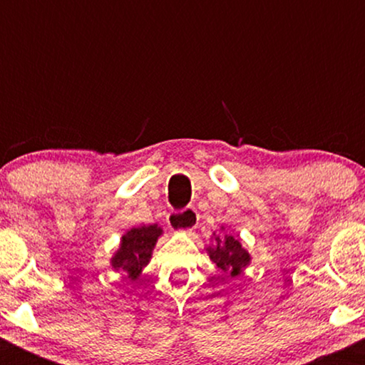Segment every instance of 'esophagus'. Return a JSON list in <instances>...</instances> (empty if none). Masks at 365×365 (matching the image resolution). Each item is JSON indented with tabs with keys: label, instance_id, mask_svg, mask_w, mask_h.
Wrapping results in <instances>:
<instances>
[{
	"label": "esophagus",
	"instance_id": "34e87169",
	"mask_svg": "<svg viewBox=\"0 0 365 365\" xmlns=\"http://www.w3.org/2000/svg\"><path fill=\"white\" fill-rule=\"evenodd\" d=\"M197 211L194 207H187L182 212H171L168 216V225L177 232H192L197 225Z\"/></svg>",
	"mask_w": 365,
	"mask_h": 365
}]
</instances>
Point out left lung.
<instances>
[{"label":"left lung","instance_id":"obj_1","mask_svg":"<svg viewBox=\"0 0 365 365\" xmlns=\"http://www.w3.org/2000/svg\"><path fill=\"white\" fill-rule=\"evenodd\" d=\"M212 238H215V244L207 247L209 259L216 264L217 269H221V273L235 278L250 264V254L242 247L238 235L228 233V235L220 237L215 233Z\"/></svg>","mask_w":365,"mask_h":365}]
</instances>
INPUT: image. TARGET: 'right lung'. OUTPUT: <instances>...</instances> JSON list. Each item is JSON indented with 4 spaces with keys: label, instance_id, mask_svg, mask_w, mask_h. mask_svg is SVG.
Wrapping results in <instances>:
<instances>
[{
    "label": "right lung",
    "instance_id": "add662e5",
    "mask_svg": "<svg viewBox=\"0 0 365 365\" xmlns=\"http://www.w3.org/2000/svg\"><path fill=\"white\" fill-rule=\"evenodd\" d=\"M163 230L158 225H144L128 230L121 237V244L111 257V267L123 271L130 279H137L150 261L154 245L161 237Z\"/></svg>",
    "mask_w": 365,
    "mask_h": 365
}]
</instances>
